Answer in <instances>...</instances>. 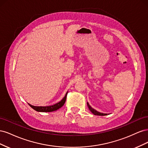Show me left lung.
I'll list each match as a JSON object with an SVG mask.
<instances>
[{
  "label": "left lung",
  "instance_id": "1",
  "mask_svg": "<svg viewBox=\"0 0 148 148\" xmlns=\"http://www.w3.org/2000/svg\"><path fill=\"white\" fill-rule=\"evenodd\" d=\"M87 105H88V107L89 109L90 110V111L91 112H92L94 115H104V114L101 113V112H97V110H96L95 109H92V107H91L90 106H89V104H88V102H87Z\"/></svg>",
  "mask_w": 148,
  "mask_h": 148
}]
</instances>
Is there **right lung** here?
<instances>
[{
  "label": "right lung",
  "instance_id": "obj_1",
  "mask_svg": "<svg viewBox=\"0 0 148 148\" xmlns=\"http://www.w3.org/2000/svg\"><path fill=\"white\" fill-rule=\"evenodd\" d=\"M67 93H68V92L66 93L65 97L60 101H59V102H57V103H56V104H53V105L49 106H34L29 104V106L31 107H32L34 110H35L36 111H38V112H49L56 111L59 109H60V107H62L64 105L65 101H66Z\"/></svg>",
  "mask_w": 148,
  "mask_h": 148
}]
</instances>
